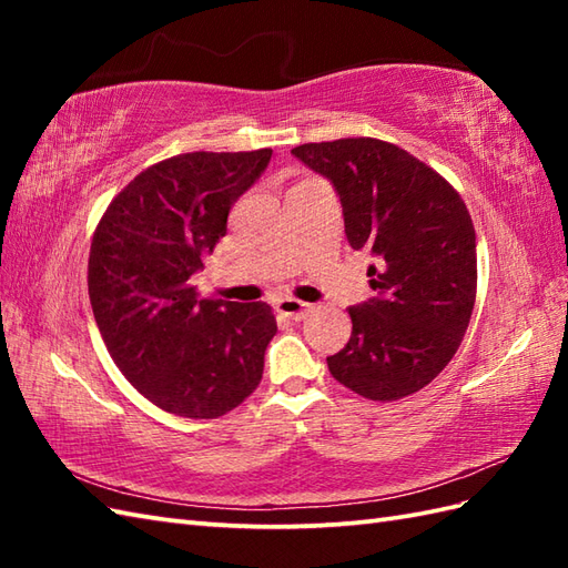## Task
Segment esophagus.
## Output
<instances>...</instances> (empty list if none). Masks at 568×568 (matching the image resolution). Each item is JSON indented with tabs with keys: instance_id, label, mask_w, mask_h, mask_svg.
Returning a JSON list of instances; mask_svg holds the SVG:
<instances>
[{
	"instance_id": "1",
	"label": "esophagus",
	"mask_w": 568,
	"mask_h": 568,
	"mask_svg": "<svg viewBox=\"0 0 568 568\" xmlns=\"http://www.w3.org/2000/svg\"><path fill=\"white\" fill-rule=\"evenodd\" d=\"M275 310L281 312L283 317H291V320H305L310 315L312 305L303 303V300H295V297H277L275 300Z\"/></svg>"
}]
</instances>
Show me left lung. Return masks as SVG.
Segmentation results:
<instances>
[{
  "mask_svg": "<svg viewBox=\"0 0 568 568\" xmlns=\"http://www.w3.org/2000/svg\"><path fill=\"white\" fill-rule=\"evenodd\" d=\"M291 153L332 180L348 244L378 258L368 268L376 297L348 307L352 339L327 356L329 373L378 403L422 390L462 346L476 303V232L462 195L381 139L303 143Z\"/></svg>",
  "mask_w": 568,
  "mask_h": 568,
  "instance_id": "1",
  "label": "left lung"
}]
</instances>
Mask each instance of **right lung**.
Listing matches in <instances>:
<instances>
[{"label":"right lung","instance_id":"right-lung-1","mask_svg":"<svg viewBox=\"0 0 568 568\" xmlns=\"http://www.w3.org/2000/svg\"><path fill=\"white\" fill-rule=\"evenodd\" d=\"M271 155H173L131 180L94 229V322L124 378L165 413L214 419L258 388L265 346L277 332L271 305L200 300L192 275Z\"/></svg>","mask_w":568,"mask_h":568}]
</instances>
